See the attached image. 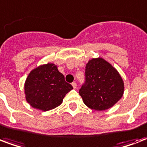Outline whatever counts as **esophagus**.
<instances>
[{
  "instance_id": "esophagus-1",
  "label": "esophagus",
  "mask_w": 147,
  "mask_h": 147,
  "mask_svg": "<svg viewBox=\"0 0 147 147\" xmlns=\"http://www.w3.org/2000/svg\"><path fill=\"white\" fill-rule=\"evenodd\" d=\"M71 85H72V87H73L74 89H76V88H77V85H76V82H72V83H71Z\"/></svg>"
}]
</instances>
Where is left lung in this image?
Instances as JSON below:
<instances>
[{"label":"left lung","mask_w":147,"mask_h":147,"mask_svg":"<svg viewBox=\"0 0 147 147\" xmlns=\"http://www.w3.org/2000/svg\"><path fill=\"white\" fill-rule=\"evenodd\" d=\"M124 84L115 68L103 58H93L85 66V83L79 90L83 102L91 109L105 111L123 94Z\"/></svg>","instance_id":"obj_1"}]
</instances>
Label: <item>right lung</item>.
I'll return each instance as SVG.
<instances>
[{
	"label": "right lung",
	"mask_w": 147,
	"mask_h": 147,
	"mask_svg": "<svg viewBox=\"0 0 147 147\" xmlns=\"http://www.w3.org/2000/svg\"><path fill=\"white\" fill-rule=\"evenodd\" d=\"M73 88L53 63L41 65L30 72L24 84L26 101L42 111L54 109L62 103Z\"/></svg>",
	"instance_id": "right-lung-1"
}]
</instances>
